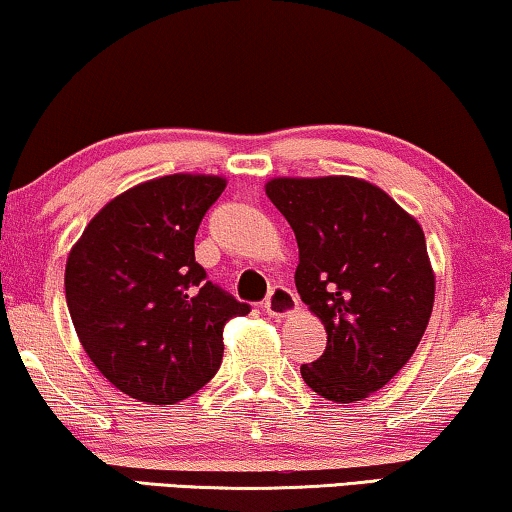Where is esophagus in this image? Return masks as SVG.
Segmentation results:
<instances>
[{"instance_id": "esophagus-1", "label": "esophagus", "mask_w": 512, "mask_h": 512, "mask_svg": "<svg viewBox=\"0 0 512 512\" xmlns=\"http://www.w3.org/2000/svg\"><path fill=\"white\" fill-rule=\"evenodd\" d=\"M263 310L270 314V317H289L291 312L298 310V298L296 293L291 289H286V286H275L268 293V298L263 300Z\"/></svg>"}]
</instances>
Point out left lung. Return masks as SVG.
I'll return each instance as SVG.
<instances>
[{"label":"left lung","instance_id":"8db88e82","mask_svg":"<svg viewBox=\"0 0 512 512\" xmlns=\"http://www.w3.org/2000/svg\"><path fill=\"white\" fill-rule=\"evenodd\" d=\"M265 193L296 233V289L328 335L300 375L328 401H361L410 361L429 324L436 279L424 230L354 177H282Z\"/></svg>","mask_w":512,"mask_h":512}]
</instances>
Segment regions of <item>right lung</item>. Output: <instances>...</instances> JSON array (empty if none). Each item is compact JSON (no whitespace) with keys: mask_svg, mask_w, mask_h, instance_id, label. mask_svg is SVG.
Instances as JSON below:
<instances>
[{"mask_svg":"<svg viewBox=\"0 0 512 512\" xmlns=\"http://www.w3.org/2000/svg\"><path fill=\"white\" fill-rule=\"evenodd\" d=\"M223 188L205 174L130 188L67 258L76 335L95 368L137 401L172 405L205 387L221 366L226 321L251 312L195 261V233Z\"/></svg>","mask_w":512,"mask_h":512,"instance_id":"add662e5","label":"right lung"}]
</instances>
